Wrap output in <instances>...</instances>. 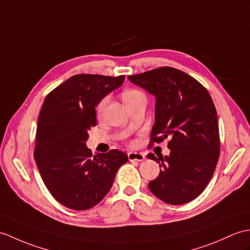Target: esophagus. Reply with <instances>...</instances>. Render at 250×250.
<instances>
[{"mask_svg":"<svg viewBox=\"0 0 250 250\" xmlns=\"http://www.w3.org/2000/svg\"><path fill=\"white\" fill-rule=\"evenodd\" d=\"M127 158H129L130 161L142 162L145 160V155L141 152H129L127 153Z\"/></svg>","mask_w":250,"mask_h":250,"instance_id":"esophagus-1","label":"esophagus"}]
</instances>
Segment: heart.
I'll use <instances>...</instances> for the list:
<instances>
[{"label": "heart", "mask_w": 250, "mask_h": 250, "mask_svg": "<svg viewBox=\"0 0 250 250\" xmlns=\"http://www.w3.org/2000/svg\"><path fill=\"white\" fill-rule=\"evenodd\" d=\"M137 95H141V92L135 90V89H127L123 94V99H124V101H125V100H127V99L133 98ZM105 104H106V99H104V100H102L100 102V104H99L98 105V113L99 114H101L103 112L104 107H105Z\"/></svg>", "instance_id": "1"}]
</instances>
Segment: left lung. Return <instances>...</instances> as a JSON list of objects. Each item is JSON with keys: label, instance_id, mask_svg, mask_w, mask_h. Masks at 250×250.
<instances>
[{"label": "left lung", "instance_id": "1", "mask_svg": "<svg viewBox=\"0 0 250 250\" xmlns=\"http://www.w3.org/2000/svg\"><path fill=\"white\" fill-rule=\"evenodd\" d=\"M127 79L155 97L151 143L169 138V155H147L162 167L149 189L168 205L194 200L210 182L219 156L217 113L210 94L198 81L171 67Z\"/></svg>", "mask_w": 250, "mask_h": 250}]
</instances>
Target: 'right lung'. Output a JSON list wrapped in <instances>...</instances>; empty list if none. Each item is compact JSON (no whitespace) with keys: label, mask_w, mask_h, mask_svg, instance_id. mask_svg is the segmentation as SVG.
Listing matches in <instances>:
<instances>
[{"label":"right lung","mask_w":250,"mask_h":250,"mask_svg":"<svg viewBox=\"0 0 250 250\" xmlns=\"http://www.w3.org/2000/svg\"><path fill=\"white\" fill-rule=\"evenodd\" d=\"M125 75L77 74L45 97L38 118L34 158L54 198L72 210H88L111 189L127 155L114 149L92 155L88 131L97 125L96 107L123 85Z\"/></svg>","instance_id":"1"}]
</instances>
